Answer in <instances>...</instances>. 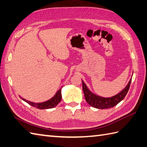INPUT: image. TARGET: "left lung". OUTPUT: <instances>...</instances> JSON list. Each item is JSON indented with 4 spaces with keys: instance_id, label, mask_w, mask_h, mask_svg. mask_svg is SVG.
Returning <instances> with one entry per match:
<instances>
[{
    "instance_id": "obj_1",
    "label": "left lung",
    "mask_w": 147,
    "mask_h": 147,
    "mask_svg": "<svg viewBox=\"0 0 147 147\" xmlns=\"http://www.w3.org/2000/svg\"><path fill=\"white\" fill-rule=\"evenodd\" d=\"M131 82V79L129 80L128 84L126 85L125 88H124L118 94L112 96V97L105 98L93 93L88 88V87L86 86L85 83L82 80L83 90L86 101L90 106L96 109H105L113 107L115 105L119 104L121 100H123L124 98L125 97L129 89Z\"/></svg>"
}]
</instances>
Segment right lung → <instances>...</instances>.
Instances as JSON below:
<instances>
[{"label": "right lung", "instance_id": "obj_1", "mask_svg": "<svg viewBox=\"0 0 147 147\" xmlns=\"http://www.w3.org/2000/svg\"><path fill=\"white\" fill-rule=\"evenodd\" d=\"M23 100L27 102L28 104L31 105L34 107L38 108L39 109H52L57 106L59 102L61 101L62 95H61V88L59 89L57 92L55 93V95L53 96L49 100L46 102H43L42 103H34L30 101H28L24 98H21Z\"/></svg>", "mask_w": 147, "mask_h": 147}]
</instances>
